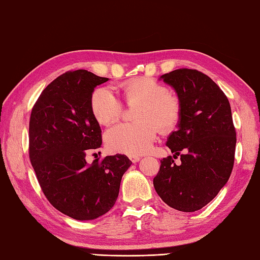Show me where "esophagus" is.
<instances>
[{
  "instance_id": "1",
  "label": "esophagus",
  "mask_w": 260,
  "mask_h": 260,
  "mask_svg": "<svg viewBox=\"0 0 260 260\" xmlns=\"http://www.w3.org/2000/svg\"><path fill=\"white\" fill-rule=\"evenodd\" d=\"M129 158L132 163H137V161H139V159H140L139 156H129Z\"/></svg>"
}]
</instances>
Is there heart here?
I'll list each match as a JSON object with an SVG mask.
<instances>
[{
    "instance_id": "1",
    "label": "heart",
    "mask_w": 260,
    "mask_h": 260,
    "mask_svg": "<svg viewBox=\"0 0 260 260\" xmlns=\"http://www.w3.org/2000/svg\"><path fill=\"white\" fill-rule=\"evenodd\" d=\"M125 100L130 104L140 103L135 117L137 122L116 123L105 132L106 147L113 153L137 156L150 149L160 131H171L181 117V103L169 94V89L153 78H138L123 86ZM90 110L97 122L109 124L121 116L123 103L110 87H100L90 97Z\"/></svg>"
}]
</instances>
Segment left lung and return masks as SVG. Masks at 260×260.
Returning a JSON list of instances; mask_svg holds the SVG:
<instances>
[{
    "mask_svg": "<svg viewBox=\"0 0 260 260\" xmlns=\"http://www.w3.org/2000/svg\"><path fill=\"white\" fill-rule=\"evenodd\" d=\"M161 78L182 107L179 129L166 141L181 164L172 156L160 159L154 187L170 207L196 212L216 197L231 175L237 144L231 106L221 88L198 70L181 68Z\"/></svg>",
    "mask_w": 260,
    "mask_h": 260,
    "instance_id": "left-lung-1",
    "label": "left lung"
}]
</instances>
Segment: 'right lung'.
<instances>
[{
	"instance_id": "add662e5",
	"label": "right lung",
	"mask_w": 260,
	"mask_h": 260,
	"mask_svg": "<svg viewBox=\"0 0 260 260\" xmlns=\"http://www.w3.org/2000/svg\"><path fill=\"white\" fill-rule=\"evenodd\" d=\"M107 80L87 70L63 73L42 91L29 120V159L42 191L53 207L79 221L114 206L122 175L132 163L121 154L86 161L102 145L90 97Z\"/></svg>"
}]
</instances>
